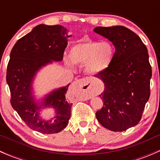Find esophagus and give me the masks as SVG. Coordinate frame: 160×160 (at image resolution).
<instances>
[{
  "label": "esophagus",
  "instance_id": "34e87169",
  "mask_svg": "<svg viewBox=\"0 0 160 160\" xmlns=\"http://www.w3.org/2000/svg\"><path fill=\"white\" fill-rule=\"evenodd\" d=\"M71 88L74 90H81L83 92V96L87 98H91L93 95L98 94L100 89L96 86H93L88 79H80L74 82L71 86Z\"/></svg>",
  "mask_w": 160,
  "mask_h": 160
}]
</instances>
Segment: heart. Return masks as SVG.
Wrapping results in <instances>:
<instances>
[{
	"label": "heart",
	"mask_w": 160,
	"mask_h": 160,
	"mask_svg": "<svg viewBox=\"0 0 160 160\" xmlns=\"http://www.w3.org/2000/svg\"><path fill=\"white\" fill-rule=\"evenodd\" d=\"M114 53L115 49L110 42L84 39L72 46L69 57L74 65L85 64L87 73L98 75L111 67ZM67 63L70 66L69 62Z\"/></svg>",
	"instance_id": "obj_1"
}]
</instances>
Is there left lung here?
I'll return each mask as SVG.
<instances>
[{
  "label": "left lung",
  "mask_w": 160,
  "mask_h": 160,
  "mask_svg": "<svg viewBox=\"0 0 160 160\" xmlns=\"http://www.w3.org/2000/svg\"><path fill=\"white\" fill-rule=\"evenodd\" d=\"M93 31L115 48L111 67L95 75L104 84L100 95L104 104L96 118L108 130L123 132L140 122L149 101L152 67L147 48L138 35L124 26L97 27Z\"/></svg>",
  "instance_id": "8db88e82"
}]
</instances>
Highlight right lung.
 Masks as SVG:
<instances>
[{
    "instance_id": "right-lung-1",
    "label": "right lung",
    "mask_w": 160,
    "mask_h": 160,
    "mask_svg": "<svg viewBox=\"0 0 160 160\" xmlns=\"http://www.w3.org/2000/svg\"><path fill=\"white\" fill-rule=\"evenodd\" d=\"M70 36L61 25L42 24L18 40L11 49L6 77L11 104L29 128L41 133H58L67 127L70 118L72 104L66 99L70 84L52 90L39 103L32 94L36 72L52 61L62 60L67 38ZM46 107L55 110L54 116L49 120L39 115L40 111Z\"/></svg>"
}]
</instances>
